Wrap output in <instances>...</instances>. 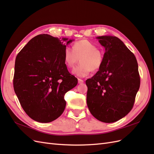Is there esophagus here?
Listing matches in <instances>:
<instances>
[{
	"mask_svg": "<svg viewBox=\"0 0 154 154\" xmlns=\"http://www.w3.org/2000/svg\"><path fill=\"white\" fill-rule=\"evenodd\" d=\"M78 83H80V84H81V83H83V82H84V81H83L82 79H80V78H78Z\"/></svg>",
	"mask_w": 154,
	"mask_h": 154,
	"instance_id": "esophagus-1",
	"label": "esophagus"
}]
</instances>
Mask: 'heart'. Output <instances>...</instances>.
Masks as SVG:
<instances>
[{
	"label": "heart",
	"instance_id": "obj_1",
	"mask_svg": "<svg viewBox=\"0 0 154 154\" xmlns=\"http://www.w3.org/2000/svg\"><path fill=\"white\" fill-rule=\"evenodd\" d=\"M63 60L67 67L72 68L78 62L80 63L74 68V75L84 77L91 71L99 69L103 64V54L97 45L87 40H81L74 42L72 49L66 47L63 51Z\"/></svg>",
	"mask_w": 154,
	"mask_h": 154
}]
</instances>
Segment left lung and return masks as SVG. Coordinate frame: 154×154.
<instances>
[{"label":"left lung","mask_w":154,"mask_h":154,"mask_svg":"<svg viewBox=\"0 0 154 154\" xmlns=\"http://www.w3.org/2000/svg\"><path fill=\"white\" fill-rule=\"evenodd\" d=\"M105 48L103 62L94 76L86 80L87 104L100 122L113 123L133 108L140 87L138 65L134 54L116 36L97 37Z\"/></svg>","instance_id":"obj_1"}]
</instances>
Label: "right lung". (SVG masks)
I'll return each instance as SVG.
<instances>
[{
	"label": "right lung",
	"mask_w": 154,
	"mask_h": 154,
	"mask_svg": "<svg viewBox=\"0 0 154 154\" xmlns=\"http://www.w3.org/2000/svg\"><path fill=\"white\" fill-rule=\"evenodd\" d=\"M67 40L38 35L16 57L14 90L25 112L36 122L49 123L60 117L66 108L65 94L78 83L64 62V49L72 41Z\"/></svg>",
	"instance_id": "add662e5"
}]
</instances>
